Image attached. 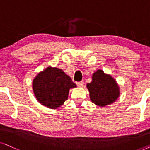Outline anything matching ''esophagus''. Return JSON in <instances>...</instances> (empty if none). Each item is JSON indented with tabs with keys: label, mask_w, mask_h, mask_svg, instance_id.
Masks as SVG:
<instances>
[{
	"label": "esophagus",
	"mask_w": 150,
	"mask_h": 150,
	"mask_svg": "<svg viewBox=\"0 0 150 150\" xmlns=\"http://www.w3.org/2000/svg\"><path fill=\"white\" fill-rule=\"evenodd\" d=\"M76 84L79 87H82L84 86V82L83 81H78V82H76Z\"/></svg>",
	"instance_id": "obj_1"
}]
</instances>
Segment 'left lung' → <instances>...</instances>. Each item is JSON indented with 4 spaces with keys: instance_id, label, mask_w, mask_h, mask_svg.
Returning a JSON list of instances; mask_svg holds the SVG:
<instances>
[{
    "instance_id": "8db88e82",
    "label": "left lung",
    "mask_w": 150,
    "mask_h": 150,
    "mask_svg": "<svg viewBox=\"0 0 150 150\" xmlns=\"http://www.w3.org/2000/svg\"><path fill=\"white\" fill-rule=\"evenodd\" d=\"M93 103L103 107L112 104L120 96V88L111 75L98 70L93 74L92 81L86 84Z\"/></svg>"
}]
</instances>
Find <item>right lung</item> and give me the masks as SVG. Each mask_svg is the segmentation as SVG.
Listing matches in <instances>:
<instances>
[{"mask_svg":"<svg viewBox=\"0 0 150 150\" xmlns=\"http://www.w3.org/2000/svg\"><path fill=\"white\" fill-rule=\"evenodd\" d=\"M76 84L62 69L48 66L33 79V89L38 102L43 106L57 109L68 100L69 90Z\"/></svg>","mask_w":150,"mask_h":150,"instance_id":"1","label":"right lung"}]
</instances>
